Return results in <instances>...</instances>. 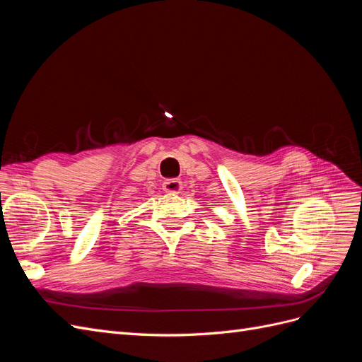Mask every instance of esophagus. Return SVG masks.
Returning a JSON list of instances; mask_svg holds the SVG:
<instances>
[{"label":"esophagus","instance_id":"1","mask_svg":"<svg viewBox=\"0 0 362 362\" xmlns=\"http://www.w3.org/2000/svg\"><path fill=\"white\" fill-rule=\"evenodd\" d=\"M182 189V182L180 180H166L163 182V190L169 194H178Z\"/></svg>","mask_w":362,"mask_h":362}]
</instances>
